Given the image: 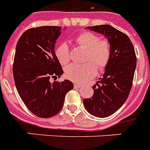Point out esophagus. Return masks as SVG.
Instances as JSON below:
<instances>
[{"label":"esophagus","instance_id":"esophagus-1","mask_svg":"<svg viewBox=\"0 0 150 150\" xmlns=\"http://www.w3.org/2000/svg\"><path fill=\"white\" fill-rule=\"evenodd\" d=\"M74 86H75V89H79V88H80V86L79 85H78V84H76V83H75V85H74Z\"/></svg>","mask_w":150,"mask_h":150}]
</instances>
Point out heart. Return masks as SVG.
<instances>
[{
    "instance_id": "obj_1",
    "label": "heart",
    "mask_w": 150,
    "mask_h": 150,
    "mask_svg": "<svg viewBox=\"0 0 150 150\" xmlns=\"http://www.w3.org/2000/svg\"><path fill=\"white\" fill-rule=\"evenodd\" d=\"M75 43L86 50L83 64H71L65 68L68 79L77 83H84L96 75V69L103 71L111 58V44L107 39H100L96 34L85 32L76 37ZM55 55L62 65L70 61L71 52L66 43H61L55 50Z\"/></svg>"
}]
</instances>
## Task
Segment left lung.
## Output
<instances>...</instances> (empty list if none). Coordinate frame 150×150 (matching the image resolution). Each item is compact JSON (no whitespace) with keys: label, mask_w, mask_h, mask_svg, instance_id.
<instances>
[{"label":"left lung","mask_w":150,"mask_h":150,"mask_svg":"<svg viewBox=\"0 0 150 150\" xmlns=\"http://www.w3.org/2000/svg\"><path fill=\"white\" fill-rule=\"evenodd\" d=\"M88 29L104 35L111 44V58L105 68L103 77L93 86V97L84 99L89 113L107 117L125 103L132 86L136 68V55L130 39L125 33L110 25L88 26Z\"/></svg>","instance_id":"obj_1"}]
</instances>
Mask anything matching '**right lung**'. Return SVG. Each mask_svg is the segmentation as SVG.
Returning <instances> with one entry per match:
<instances>
[{"label":"right lung","mask_w":150,"mask_h":150,"mask_svg":"<svg viewBox=\"0 0 150 150\" xmlns=\"http://www.w3.org/2000/svg\"><path fill=\"white\" fill-rule=\"evenodd\" d=\"M60 26H40L24 32L18 41L13 76L20 97L37 117L49 118L60 112L68 92L74 88L69 80L54 81L64 71L54 53Z\"/></svg>","instance_id":"right-lung-1"}]
</instances>
